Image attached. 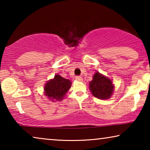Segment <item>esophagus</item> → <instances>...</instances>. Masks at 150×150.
<instances>
[{
  "label": "esophagus",
  "mask_w": 150,
  "mask_h": 150,
  "mask_svg": "<svg viewBox=\"0 0 150 150\" xmlns=\"http://www.w3.org/2000/svg\"><path fill=\"white\" fill-rule=\"evenodd\" d=\"M75 79L78 81H83V78L80 77V76H77V77H75Z\"/></svg>",
  "instance_id": "1"
}]
</instances>
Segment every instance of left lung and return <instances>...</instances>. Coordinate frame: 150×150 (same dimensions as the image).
Segmentation results:
<instances>
[{
	"label": "left lung",
	"mask_w": 150,
	"mask_h": 150,
	"mask_svg": "<svg viewBox=\"0 0 150 150\" xmlns=\"http://www.w3.org/2000/svg\"><path fill=\"white\" fill-rule=\"evenodd\" d=\"M88 88L95 97L101 100L110 98L115 91L112 80L98 71L93 75Z\"/></svg>",
	"instance_id": "8db88e82"
}]
</instances>
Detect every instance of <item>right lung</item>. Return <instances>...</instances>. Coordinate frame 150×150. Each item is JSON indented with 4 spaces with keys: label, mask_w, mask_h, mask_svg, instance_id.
<instances>
[{
    "label": "right lung",
    "mask_w": 150,
    "mask_h": 150,
    "mask_svg": "<svg viewBox=\"0 0 150 150\" xmlns=\"http://www.w3.org/2000/svg\"><path fill=\"white\" fill-rule=\"evenodd\" d=\"M71 81L56 74L47 81L44 85V95L52 102L61 101L64 98L71 86Z\"/></svg>",
    "instance_id": "right-lung-1"
}]
</instances>
